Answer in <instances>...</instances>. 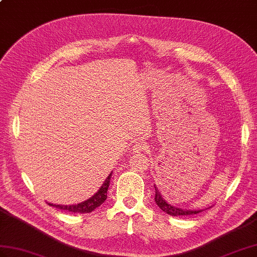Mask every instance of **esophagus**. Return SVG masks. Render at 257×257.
I'll return each mask as SVG.
<instances>
[{"label":"esophagus","mask_w":257,"mask_h":257,"mask_svg":"<svg viewBox=\"0 0 257 257\" xmlns=\"http://www.w3.org/2000/svg\"><path fill=\"white\" fill-rule=\"evenodd\" d=\"M146 150V144L143 143V142H136L134 143L133 145V152L134 153H142V152H145Z\"/></svg>","instance_id":"1"}]
</instances>
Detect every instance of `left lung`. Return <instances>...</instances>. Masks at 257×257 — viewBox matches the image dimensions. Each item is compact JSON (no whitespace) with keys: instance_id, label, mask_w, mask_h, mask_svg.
<instances>
[{"instance_id":"1","label":"left lung","mask_w":257,"mask_h":257,"mask_svg":"<svg viewBox=\"0 0 257 257\" xmlns=\"http://www.w3.org/2000/svg\"><path fill=\"white\" fill-rule=\"evenodd\" d=\"M155 186V202L156 204L158 205V207L162 210L167 212L168 215L170 216H190V215H195L198 214V212H201L202 210H190V209H182V208H178L176 206L170 205L169 203H167L165 201V198L162 197L161 195V192L158 190V187Z\"/></svg>"}]
</instances>
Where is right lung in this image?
Returning a JSON list of instances; mask_svg holds the SVG:
<instances>
[{"label":"right lung","instance_id":"right-lung-1","mask_svg":"<svg viewBox=\"0 0 257 257\" xmlns=\"http://www.w3.org/2000/svg\"><path fill=\"white\" fill-rule=\"evenodd\" d=\"M111 176H112V172L109 174L108 178L105 179L103 184L98 190V192L95 194V195L91 196L85 202H81L79 204H75V205H55V204H50V203L48 204L50 206H53L55 208H59L68 212H74V214H87V212H91L92 210H95L97 207H99V206L101 205L105 199H107V192L110 185Z\"/></svg>","mask_w":257,"mask_h":257}]
</instances>
